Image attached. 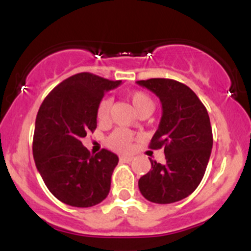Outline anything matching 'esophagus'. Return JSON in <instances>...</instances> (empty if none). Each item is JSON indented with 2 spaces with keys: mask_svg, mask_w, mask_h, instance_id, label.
Returning a JSON list of instances; mask_svg holds the SVG:
<instances>
[{
  "mask_svg": "<svg viewBox=\"0 0 251 251\" xmlns=\"http://www.w3.org/2000/svg\"><path fill=\"white\" fill-rule=\"evenodd\" d=\"M132 159H133L132 157H127V155H121L120 157V160L124 163H130L132 162Z\"/></svg>",
  "mask_w": 251,
  "mask_h": 251,
  "instance_id": "34e87169",
  "label": "esophagus"
}]
</instances>
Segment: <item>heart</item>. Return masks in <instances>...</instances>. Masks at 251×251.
<instances>
[{
  "label": "heart",
  "mask_w": 251,
  "mask_h": 251,
  "mask_svg": "<svg viewBox=\"0 0 251 251\" xmlns=\"http://www.w3.org/2000/svg\"><path fill=\"white\" fill-rule=\"evenodd\" d=\"M127 99L130 100L131 105L136 110V113L140 115L142 113H147V111H152L153 109V100L148 94L145 92L135 91L131 92L127 96ZM110 100L106 98L101 99L99 101L98 106H97V119L99 123H106L109 119V111H110ZM133 141V133L124 128H118L114 131L106 140V143L110 148L115 151H120V152H126L130 150L131 143Z\"/></svg>",
  "instance_id": "heart-1"
}]
</instances>
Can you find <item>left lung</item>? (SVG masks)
I'll use <instances>...</instances> for the list:
<instances>
[{"instance_id":"1","label":"left lung","mask_w":251,"mask_h":251,"mask_svg":"<svg viewBox=\"0 0 251 251\" xmlns=\"http://www.w3.org/2000/svg\"><path fill=\"white\" fill-rule=\"evenodd\" d=\"M162 103L159 126L151 140L152 150L164 148L165 163L151 160L152 169L138 180L143 198L154 203H173L195 191L210 160L213 137L205 105L185 84L174 79L137 81Z\"/></svg>"}]
</instances>
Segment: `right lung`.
I'll return each instance as SVG.
<instances>
[{"instance_id": "obj_1", "label": "right lung", "mask_w": 251, "mask_h": 251, "mask_svg": "<svg viewBox=\"0 0 251 251\" xmlns=\"http://www.w3.org/2000/svg\"><path fill=\"white\" fill-rule=\"evenodd\" d=\"M89 72L69 77L44 99L35 120L33 155L50 193L74 207H92L110 191L119 157L108 150L91 154L81 138L97 127L104 93L120 86Z\"/></svg>"}]
</instances>
